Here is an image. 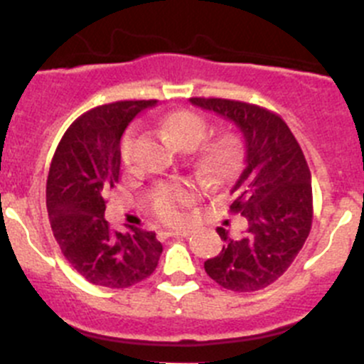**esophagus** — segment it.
I'll return each instance as SVG.
<instances>
[{"label":"esophagus","mask_w":364,"mask_h":364,"mask_svg":"<svg viewBox=\"0 0 364 364\" xmlns=\"http://www.w3.org/2000/svg\"><path fill=\"white\" fill-rule=\"evenodd\" d=\"M167 236H171V237H186V236H190V230H186V229H176V230H167Z\"/></svg>","instance_id":"1"}]
</instances>
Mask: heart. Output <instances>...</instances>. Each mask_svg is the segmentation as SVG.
Returning <instances> with one entry per match:
<instances>
[{"label":"heart","mask_w":364,"mask_h":364,"mask_svg":"<svg viewBox=\"0 0 364 364\" xmlns=\"http://www.w3.org/2000/svg\"><path fill=\"white\" fill-rule=\"evenodd\" d=\"M164 130L167 132V135L176 146L183 149H192L205 137L208 124L199 114L178 111L165 117ZM130 144L132 137L127 135L123 141V148H121V155H123L124 161L128 160ZM234 161H236V146H234L232 139L229 137H220L216 141H211L200 151V167L211 178H222V176L229 174L234 167ZM192 199L193 192L188 186H167L155 197V211L160 218L167 220V222H176V220L181 218L183 209L192 203Z\"/></svg>","instance_id":"heart-1"}]
</instances>
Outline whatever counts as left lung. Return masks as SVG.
<instances>
[{
  "label": "left lung",
  "instance_id": "obj_1",
  "mask_svg": "<svg viewBox=\"0 0 364 364\" xmlns=\"http://www.w3.org/2000/svg\"><path fill=\"white\" fill-rule=\"evenodd\" d=\"M193 105L232 121L245 141V165L230 185V211L241 213L240 240L216 227L225 247L204 262L223 289L252 292L289 269L311 229V174L291 128L278 114L227 98H190Z\"/></svg>",
  "mask_w": 364,
  "mask_h": 364
}]
</instances>
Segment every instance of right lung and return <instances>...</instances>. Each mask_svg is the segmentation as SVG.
Returning <instances> with one entry per match:
<instances>
[{"label": "right lung", "instance_id": "obj_1", "mask_svg": "<svg viewBox=\"0 0 364 364\" xmlns=\"http://www.w3.org/2000/svg\"><path fill=\"white\" fill-rule=\"evenodd\" d=\"M156 100L100 105L73 121L61 139L47 178V213L53 234L73 269L90 284L127 289L155 271L161 243L155 232L109 227L105 197L119 183L121 135Z\"/></svg>", "mask_w": 364, "mask_h": 364}]
</instances>
